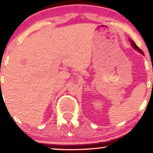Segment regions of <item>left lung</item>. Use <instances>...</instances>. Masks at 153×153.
I'll return each instance as SVG.
<instances>
[{"instance_id": "1", "label": "left lung", "mask_w": 153, "mask_h": 153, "mask_svg": "<svg viewBox=\"0 0 153 153\" xmlns=\"http://www.w3.org/2000/svg\"><path fill=\"white\" fill-rule=\"evenodd\" d=\"M129 42H131V46H132V47H133V48L135 50L138 51L139 52H140V53H142V54H144V52H143V51H142L141 50H140V49L139 48V47H138L137 46V45H136V44H135V43L134 42L132 41V40L129 39Z\"/></svg>"}]
</instances>
